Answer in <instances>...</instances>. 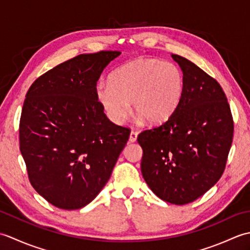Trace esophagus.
Wrapping results in <instances>:
<instances>
[{
    "label": "esophagus",
    "instance_id": "34e87169",
    "mask_svg": "<svg viewBox=\"0 0 250 250\" xmlns=\"http://www.w3.org/2000/svg\"><path fill=\"white\" fill-rule=\"evenodd\" d=\"M136 139H137V132H136V131H131L129 141H130L131 143H133V142L136 141Z\"/></svg>",
    "mask_w": 250,
    "mask_h": 250
}]
</instances>
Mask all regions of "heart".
I'll list each match as a JSON object with an SVG mask.
<instances>
[{
  "label": "heart",
  "instance_id": "obj_1",
  "mask_svg": "<svg viewBox=\"0 0 250 250\" xmlns=\"http://www.w3.org/2000/svg\"><path fill=\"white\" fill-rule=\"evenodd\" d=\"M184 91V76L172 62L140 58L117 68L109 83H100L95 95L106 117L122 125L132 109L150 125H160L173 115Z\"/></svg>",
  "mask_w": 250,
  "mask_h": 250
}]
</instances>
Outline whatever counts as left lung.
Here are the masks:
<instances>
[{
    "instance_id": "obj_1",
    "label": "left lung",
    "mask_w": 250,
    "mask_h": 250,
    "mask_svg": "<svg viewBox=\"0 0 250 250\" xmlns=\"http://www.w3.org/2000/svg\"><path fill=\"white\" fill-rule=\"evenodd\" d=\"M183 71L184 91L173 115L137 136L141 169L152 192L168 203L188 204L224 174L233 140V118L219 83L194 63L172 55Z\"/></svg>"
}]
</instances>
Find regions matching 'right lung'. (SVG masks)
<instances>
[{
  "instance_id": "obj_1",
  "label": "right lung",
  "mask_w": 250,
  "mask_h": 250,
  "mask_svg": "<svg viewBox=\"0 0 250 250\" xmlns=\"http://www.w3.org/2000/svg\"><path fill=\"white\" fill-rule=\"evenodd\" d=\"M120 51L83 54L31 84L19 124L31 185L50 204L78 209L103 189L130 129L113 124L95 95L106 65Z\"/></svg>"
}]
</instances>
